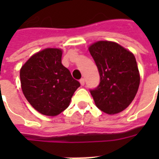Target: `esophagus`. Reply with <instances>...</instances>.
I'll return each mask as SVG.
<instances>
[{
    "label": "esophagus",
    "instance_id": "34e87169",
    "mask_svg": "<svg viewBox=\"0 0 159 159\" xmlns=\"http://www.w3.org/2000/svg\"><path fill=\"white\" fill-rule=\"evenodd\" d=\"M80 83H81V85H82V86H84V84H85V81H84L83 78L80 79Z\"/></svg>",
    "mask_w": 159,
    "mask_h": 159
}]
</instances>
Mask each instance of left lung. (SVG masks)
I'll return each instance as SVG.
<instances>
[{"label":"left lung","mask_w":159,"mask_h":159,"mask_svg":"<svg viewBox=\"0 0 159 159\" xmlns=\"http://www.w3.org/2000/svg\"><path fill=\"white\" fill-rule=\"evenodd\" d=\"M100 76L90 90L96 107L113 115L126 109L136 95L140 73L134 55L116 42L99 41L89 48Z\"/></svg>","instance_id":"8db88e82"}]
</instances>
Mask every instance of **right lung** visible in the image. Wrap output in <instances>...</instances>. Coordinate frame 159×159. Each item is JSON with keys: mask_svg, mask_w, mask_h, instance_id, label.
<instances>
[{"mask_svg": "<svg viewBox=\"0 0 159 159\" xmlns=\"http://www.w3.org/2000/svg\"><path fill=\"white\" fill-rule=\"evenodd\" d=\"M62 50L46 48L30 58L20 69L26 100L40 113L54 117L69 107L80 83L61 63Z\"/></svg>", "mask_w": 159, "mask_h": 159, "instance_id": "right-lung-1", "label": "right lung"}]
</instances>
